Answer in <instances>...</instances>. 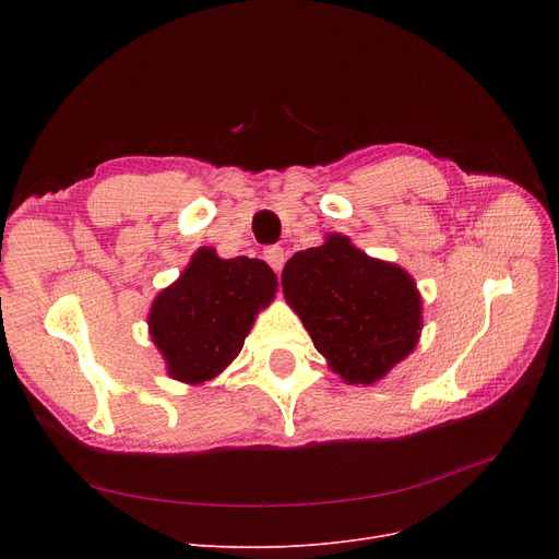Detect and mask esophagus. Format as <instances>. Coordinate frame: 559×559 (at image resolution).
Returning a JSON list of instances; mask_svg holds the SVG:
<instances>
[{"mask_svg":"<svg viewBox=\"0 0 559 559\" xmlns=\"http://www.w3.org/2000/svg\"><path fill=\"white\" fill-rule=\"evenodd\" d=\"M264 260L270 262V267H272L274 272H281L283 264H285V251H283V247H270L267 251H264Z\"/></svg>","mask_w":559,"mask_h":559,"instance_id":"obj_1","label":"esophagus"}]
</instances>
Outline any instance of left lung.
I'll return each instance as SVG.
<instances>
[{"label":"left lung","instance_id":"left-lung-1","mask_svg":"<svg viewBox=\"0 0 559 559\" xmlns=\"http://www.w3.org/2000/svg\"><path fill=\"white\" fill-rule=\"evenodd\" d=\"M287 306L348 385H373L419 344L424 301L401 264L360 251L346 235L292 255L281 274Z\"/></svg>","mask_w":559,"mask_h":559}]
</instances>
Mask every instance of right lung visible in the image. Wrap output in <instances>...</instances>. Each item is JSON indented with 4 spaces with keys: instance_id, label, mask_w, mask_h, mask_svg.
Segmentation results:
<instances>
[{
    "instance_id": "add662e5",
    "label": "right lung",
    "mask_w": 559,
    "mask_h": 559,
    "mask_svg": "<svg viewBox=\"0 0 559 559\" xmlns=\"http://www.w3.org/2000/svg\"><path fill=\"white\" fill-rule=\"evenodd\" d=\"M276 287L267 262L219 258L213 247H199L146 314L167 376L186 385L217 378L240 356L258 312L274 301Z\"/></svg>"
}]
</instances>
